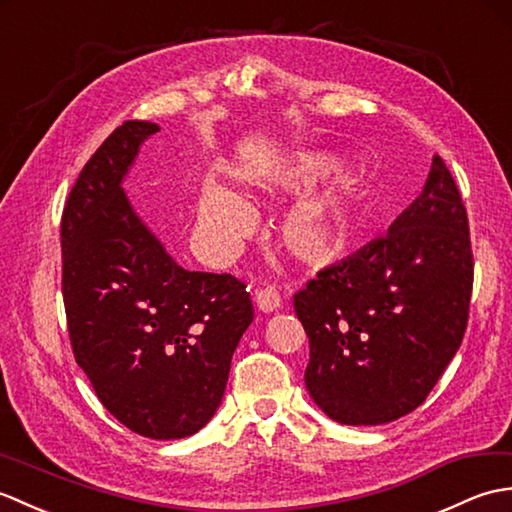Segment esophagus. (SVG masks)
<instances>
[{
    "instance_id": "obj_1",
    "label": "esophagus",
    "mask_w": 512,
    "mask_h": 512,
    "mask_svg": "<svg viewBox=\"0 0 512 512\" xmlns=\"http://www.w3.org/2000/svg\"><path fill=\"white\" fill-rule=\"evenodd\" d=\"M254 300H256V306L260 311L265 313H271L280 309L282 304V298H280V291L276 287H265V289H256L254 293Z\"/></svg>"
}]
</instances>
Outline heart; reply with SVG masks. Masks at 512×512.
Returning a JSON list of instances; mask_svg holds the SVG:
<instances>
[{
    "label": "heart",
    "mask_w": 512,
    "mask_h": 512,
    "mask_svg": "<svg viewBox=\"0 0 512 512\" xmlns=\"http://www.w3.org/2000/svg\"><path fill=\"white\" fill-rule=\"evenodd\" d=\"M324 175L320 164L300 168L302 179H317ZM201 230L219 254L227 256L238 247L243 234L252 223V210L247 203L221 186H210L199 208ZM285 241L295 254L311 260L333 258L344 247V227L322 203H298L282 225Z\"/></svg>",
    "instance_id": "heart-1"
}]
</instances>
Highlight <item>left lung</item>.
Wrapping results in <instances>:
<instances>
[{
    "mask_svg": "<svg viewBox=\"0 0 512 512\" xmlns=\"http://www.w3.org/2000/svg\"><path fill=\"white\" fill-rule=\"evenodd\" d=\"M467 208L436 155L390 232L306 282L293 309L309 337L306 390L342 425L414 412L456 355L469 322Z\"/></svg>",
    "mask_w": 512,
    "mask_h": 512,
    "instance_id": "1",
    "label": "left lung"
}]
</instances>
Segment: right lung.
<instances>
[{
    "label": "right lung",
    "mask_w": 512,
    "mask_h": 512,
    "mask_svg": "<svg viewBox=\"0 0 512 512\" xmlns=\"http://www.w3.org/2000/svg\"><path fill=\"white\" fill-rule=\"evenodd\" d=\"M157 131L127 120L89 157L63 208L61 285L100 403L135 434L175 440L217 412L254 306L238 278L179 267L133 212L120 184Z\"/></svg>",
    "instance_id": "obj_1"
}]
</instances>
